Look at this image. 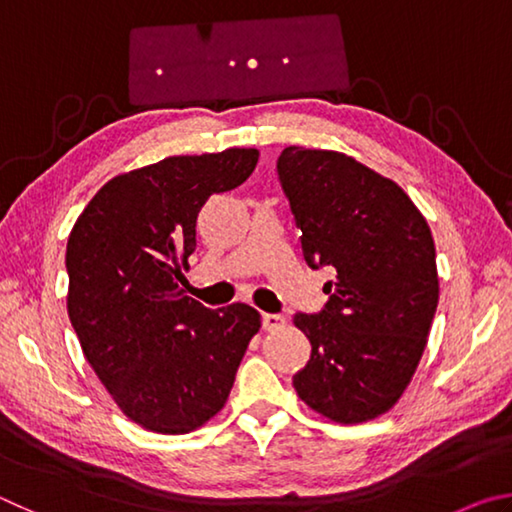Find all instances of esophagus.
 Segmentation results:
<instances>
[{
  "label": "esophagus",
  "mask_w": 512,
  "mask_h": 512,
  "mask_svg": "<svg viewBox=\"0 0 512 512\" xmlns=\"http://www.w3.org/2000/svg\"><path fill=\"white\" fill-rule=\"evenodd\" d=\"M262 325H264V329H268V332H271V329H280L284 325V316H280V314H262Z\"/></svg>",
  "instance_id": "obj_1"
}]
</instances>
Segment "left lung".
<instances>
[{
  "label": "left lung",
  "instance_id": "1",
  "mask_svg": "<svg viewBox=\"0 0 512 512\" xmlns=\"http://www.w3.org/2000/svg\"><path fill=\"white\" fill-rule=\"evenodd\" d=\"M277 178L307 266L334 273L325 307L293 316L311 343L293 386L329 420L377 418L409 386L438 307L429 225L400 185L343 153L287 146Z\"/></svg>",
  "mask_w": 512,
  "mask_h": 512
}]
</instances>
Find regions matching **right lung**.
<instances>
[{"instance_id":"obj_1","label":"right lung","mask_w":512,"mask_h":512,"mask_svg":"<svg viewBox=\"0 0 512 512\" xmlns=\"http://www.w3.org/2000/svg\"><path fill=\"white\" fill-rule=\"evenodd\" d=\"M255 149L176 155L103 185L67 241V314L85 359L133 422L187 433L223 409L257 309H207L178 282L207 198L257 167Z\"/></svg>"}]
</instances>
